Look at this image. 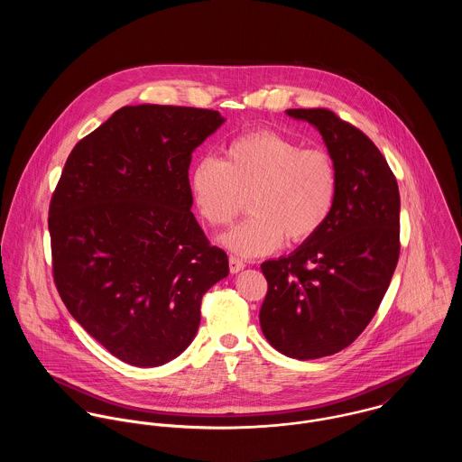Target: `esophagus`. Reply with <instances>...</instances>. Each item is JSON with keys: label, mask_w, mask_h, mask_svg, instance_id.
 Listing matches in <instances>:
<instances>
[{"label": "esophagus", "mask_w": 462, "mask_h": 462, "mask_svg": "<svg viewBox=\"0 0 462 462\" xmlns=\"http://www.w3.org/2000/svg\"><path fill=\"white\" fill-rule=\"evenodd\" d=\"M244 268H245V263H244L242 260H238V258H235V256L229 258V270H231V273H238V272L244 270Z\"/></svg>", "instance_id": "esophagus-1"}]
</instances>
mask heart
I'll list each match as a JSON object with an SVG mask.
<instances>
[{"label": "heart", "mask_w": 462, "mask_h": 462, "mask_svg": "<svg viewBox=\"0 0 462 462\" xmlns=\"http://www.w3.org/2000/svg\"><path fill=\"white\" fill-rule=\"evenodd\" d=\"M337 189L329 154L270 130L231 140L222 162L202 158L192 171L190 190L199 213L213 227L229 226L244 206L251 215L220 238L242 258L275 251L282 240L302 244L330 215Z\"/></svg>", "instance_id": "b5f03b06"}]
</instances>
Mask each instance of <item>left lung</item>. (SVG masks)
<instances>
[{
    "label": "left lung",
    "mask_w": 462,
    "mask_h": 462,
    "mask_svg": "<svg viewBox=\"0 0 462 462\" xmlns=\"http://www.w3.org/2000/svg\"><path fill=\"white\" fill-rule=\"evenodd\" d=\"M286 116L319 130L337 178L320 231L291 254L262 264L264 337L281 354L306 361L343 350L374 319L400 254V194L365 133L326 108Z\"/></svg>",
    "instance_id": "8db88e82"
}]
</instances>
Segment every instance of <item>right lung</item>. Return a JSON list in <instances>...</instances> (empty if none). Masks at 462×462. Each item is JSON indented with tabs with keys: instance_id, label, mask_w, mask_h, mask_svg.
<instances>
[{
	"instance_id": "1",
	"label": "right lung",
	"mask_w": 462,
	"mask_h": 462,
	"mask_svg": "<svg viewBox=\"0 0 462 462\" xmlns=\"http://www.w3.org/2000/svg\"><path fill=\"white\" fill-rule=\"evenodd\" d=\"M215 110L136 105L79 140L50 204L57 290L72 319L121 361L162 366L196 337L202 295L227 254L194 217L192 152Z\"/></svg>"
}]
</instances>
